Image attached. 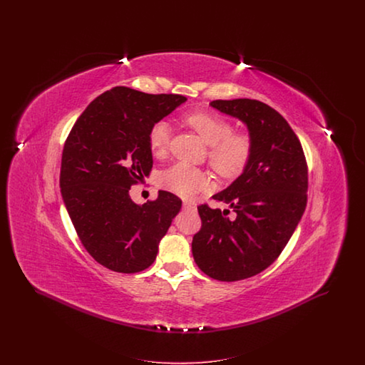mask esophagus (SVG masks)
<instances>
[{"label":"esophagus","instance_id":"1","mask_svg":"<svg viewBox=\"0 0 365 365\" xmlns=\"http://www.w3.org/2000/svg\"><path fill=\"white\" fill-rule=\"evenodd\" d=\"M183 208L190 209V210H195V204L192 201H183Z\"/></svg>","mask_w":365,"mask_h":365}]
</instances>
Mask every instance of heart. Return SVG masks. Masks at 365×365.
Here are the masks:
<instances>
[{
  "label": "heart",
  "mask_w": 365,
  "mask_h": 365,
  "mask_svg": "<svg viewBox=\"0 0 365 365\" xmlns=\"http://www.w3.org/2000/svg\"><path fill=\"white\" fill-rule=\"evenodd\" d=\"M183 122L208 145V163L215 174L223 179H232L242 174L249 165L256 142L246 131H235L232 122L225 116L197 110L183 116ZM171 140V127L165 120L150 125L148 142L155 157H164ZM160 185L178 195L189 197L208 186V178L200 168L185 163H176L160 175Z\"/></svg>",
  "instance_id": "heart-1"
}]
</instances>
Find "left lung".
<instances>
[{
    "mask_svg": "<svg viewBox=\"0 0 365 365\" xmlns=\"http://www.w3.org/2000/svg\"><path fill=\"white\" fill-rule=\"evenodd\" d=\"M210 105L246 123L255 153L243 174L213 195L230 209L198 205L201 228L192 257L210 278L235 282L255 277L277 260L294 232L308 200V164L287 120L257 100H216Z\"/></svg>",
    "mask_w": 365,
    "mask_h": 365,
    "instance_id": "obj_1",
    "label": "left lung"
}]
</instances>
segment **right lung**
<instances>
[{"mask_svg":"<svg viewBox=\"0 0 365 365\" xmlns=\"http://www.w3.org/2000/svg\"><path fill=\"white\" fill-rule=\"evenodd\" d=\"M186 100L113 87L88 104L66 139L64 204L87 253L110 271L135 274L150 267L180 210V198L170 191L139 207L128 190L152 171L150 125Z\"/></svg>","mask_w":365,"mask_h":365,"instance_id":"1","label":"right lung"}]
</instances>
